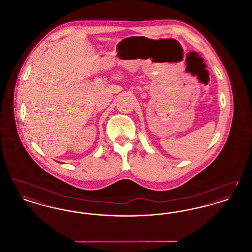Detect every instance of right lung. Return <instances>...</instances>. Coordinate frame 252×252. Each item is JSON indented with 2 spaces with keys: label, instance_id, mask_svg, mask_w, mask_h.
<instances>
[{
  "label": "right lung",
  "instance_id": "right-lung-1",
  "mask_svg": "<svg viewBox=\"0 0 252 252\" xmlns=\"http://www.w3.org/2000/svg\"><path fill=\"white\" fill-rule=\"evenodd\" d=\"M61 163H62V162H61Z\"/></svg>",
  "mask_w": 252,
  "mask_h": 252
}]
</instances>
